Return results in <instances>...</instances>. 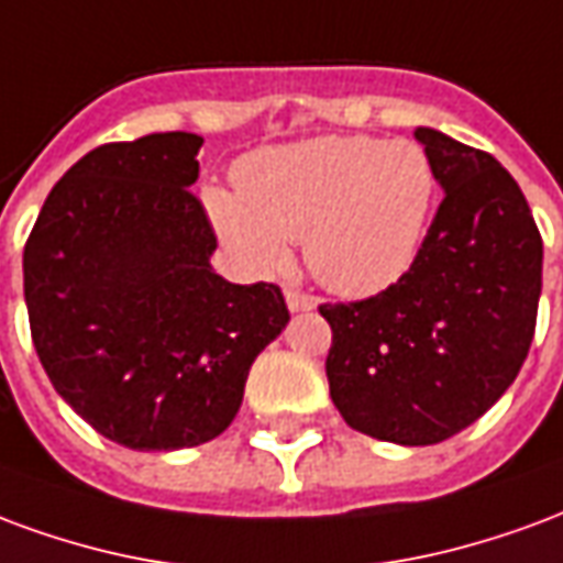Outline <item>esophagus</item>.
I'll return each instance as SVG.
<instances>
[{"label":"esophagus","mask_w":563,"mask_h":563,"mask_svg":"<svg viewBox=\"0 0 563 563\" xmlns=\"http://www.w3.org/2000/svg\"><path fill=\"white\" fill-rule=\"evenodd\" d=\"M285 299H287V309L290 311H309V309H314V302H318V299L311 297V294L299 290V287H287Z\"/></svg>","instance_id":"1"}]
</instances>
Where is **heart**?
Segmentation results:
<instances>
[{
	"mask_svg": "<svg viewBox=\"0 0 563 563\" xmlns=\"http://www.w3.org/2000/svg\"><path fill=\"white\" fill-rule=\"evenodd\" d=\"M233 179L236 195L209 188L207 209L236 261L276 273L287 242H306L314 278L347 297L384 290L411 269L438 195L420 143L372 134L254 152Z\"/></svg>",
	"mask_w": 563,
	"mask_h": 563,
	"instance_id": "obj_1",
	"label": "heart"
}]
</instances>
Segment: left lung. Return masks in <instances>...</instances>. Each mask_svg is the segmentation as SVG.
Instances as JSON below:
<instances>
[{"label": "left lung", "mask_w": 563, "mask_h": 563, "mask_svg": "<svg viewBox=\"0 0 563 563\" xmlns=\"http://www.w3.org/2000/svg\"><path fill=\"white\" fill-rule=\"evenodd\" d=\"M444 188L411 269L375 297L323 302L330 396L377 441L441 444L522 368L543 287V236L498 158L417 129Z\"/></svg>", "instance_id": "8db88e82"}]
</instances>
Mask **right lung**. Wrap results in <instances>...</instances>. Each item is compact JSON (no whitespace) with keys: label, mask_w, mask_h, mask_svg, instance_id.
Wrapping results in <instances>:
<instances>
[{"label":"right lung","mask_w":563,"mask_h":563,"mask_svg":"<svg viewBox=\"0 0 563 563\" xmlns=\"http://www.w3.org/2000/svg\"><path fill=\"white\" fill-rule=\"evenodd\" d=\"M203 137L104 143L53 186L23 249L41 366L98 434L129 450L219 438L254 356L290 321L273 282L231 285L195 186Z\"/></svg>","instance_id":"1"}]
</instances>
